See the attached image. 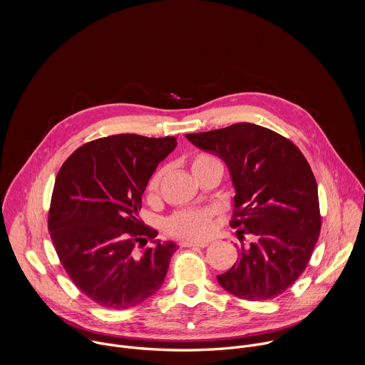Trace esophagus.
<instances>
[{
	"mask_svg": "<svg viewBox=\"0 0 365 365\" xmlns=\"http://www.w3.org/2000/svg\"><path fill=\"white\" fill-rule=\"evenodd\" d=\"M182 247H190V248H205L207 245V242H189V241H183L180 242Z\"/></svg>",
	"mask_w": 365,
	"mask_h": 365,
	"instance_id": "1",
	"label": "esophagus"
}]
</instances>
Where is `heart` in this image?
<instances>
[{
    "instance_id": "heart-1",
    "label": "heart",
    "mask_w": 365,
    "mask_h": 365,
    "mask_svg": "<svg viewBox=\"0 0 365 365\" xmlns=\"http://www.w3.org/2000/svg\"><path fill=\"white\" fill-rule=\"evenodd\" d=\"M217 162L210 154H197L192 160V170ZM162 180V172L154 173L147 185V192L154 195L159 190ZM217 211L207 210H185L172 215L166 221V231L182 241H203L210 238L215 228Z\"/></svg>"
}]
</instances>
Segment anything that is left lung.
<instances>
[{
    "mask_svg": "<svg viewBox=\"0 0 365 365\" xmlns=\"http://www.w3.org/2000/svg\"><path fill=\"white\" fill-rule=\"evenodd\" d=\"M186 138L225 162L235 189L231 227L240 240L254 238L241 244L218 283L247 300L282 294L306 269L321 231L318 185L304 155L283 135L250 123Z\"/></svg>",
    "mask_w": 365,
    "mask_h": 365,
    "instance_id": "8db88e82",
    "label": "left lung"
}]
</instances>
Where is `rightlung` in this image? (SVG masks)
Returning a JSON list of instances; mask_svg holds the SVG:
<instances>
[{
    "label": "right lung",
    "mask_w": 365,
    "mask_h": 365,
    "mask_svg": "<svg viewBox=\"0 0 365 365\" xmlns=\"http://www.w3.org/2000/svg\"><path fill=\"white\" fill-rule=\"evenodd\" d=\"M176 137L118 134L83 144L61 168L48 232L76 287L108 309H130L158 292L178 250L138 218L141 196ZM153 247L141 253L135 245Z\"/></svg>",
    "instance_id": "obj_1"
}]
</instances>
